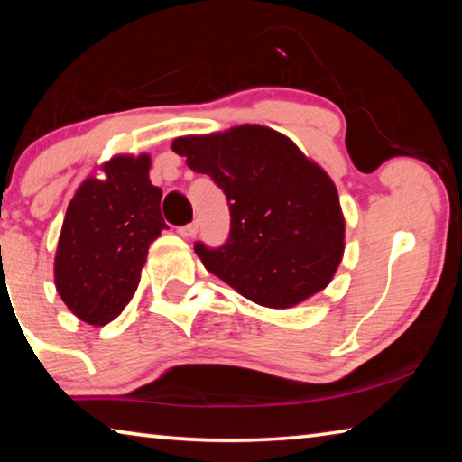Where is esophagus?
Returning <instances> with one entry per match:
<instances>
[{"instance_id": "1", "label": "esophagus", "mask_w": 462, "mask_h": 462, "mask_svg": "<svg viewBox=\"0 0 462 462\" xmlns=\"http://www.w3.org/2000/svg\"><path fill=\"white\" fill-rule=\"evenodd\" d=\"M198 228L199 226L198 224H187V226H181V228H177V234L179 236H183V238H191V236H195V234H198Z\"/></svg>"}]
</instances>
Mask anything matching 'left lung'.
I'll use <instances>...</instances> for the list:
<instances>
[{
  "instance_id": "left-lung-1",
  "label": "left lung",
  "mask_w": 462,
  "mask_h": 462,
  "mask_svg": "<svg viewBox=\"0 0 462 462\" xmlns=\"http://www.w3.org/2000/svg\"><path fill=\"white\" fill-rule=\"evenodd\" d=\"M230 206V236L195 253L208 271L264 308L287 310L330 283L344 254V216L326 171L281 132L242 124L173 140Z\"/></svg>"
}]
</instances>
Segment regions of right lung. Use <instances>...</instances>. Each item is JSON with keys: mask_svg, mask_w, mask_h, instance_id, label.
I'll return each instance as SVG.
<instances>
[{"mask_svg": "<svg viewBox=\"0 0 462 462\" xmlns=\"http://www.w3.org/2000/svg\"><path fill=\"white\" fill-rule=\"evenodd\" d=\"M151 156L118 154L101 165L69 201L62 220L54 285L73 314L106 326L128 306L151 242L167 228L162 191L148 179Z\"/></svg>", "mask_w": 462, "mask_h": 462, "instance_id": "right-lung-1", "label": "right lung"}]
</instances>
